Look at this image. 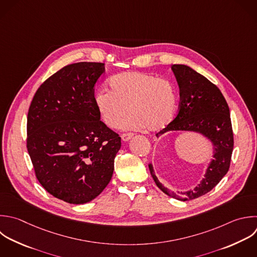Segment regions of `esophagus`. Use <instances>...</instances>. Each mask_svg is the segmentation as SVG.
Here are the masks:
<instances>
[{
    "mask_svg": "<svg viewBox=\"0 0 257 257\" xmlns=\"http://www.w3.org/2000/svg\"><path fill=\"white\" fill-rule=\"evenodd\" d=\"M133 137H134V134H133V133H126V134H122V135H121V139H122V141H124V142H127V141L131 140Z\"/></svg>",
    "mask_w": 257,
    "mask_h": 257,
    "instance_id": "esophagus-1",
    "label": "esophagus"
}]
</instances>
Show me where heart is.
<instances>
[{"label": "heart", "mask_w": 257, "mask_h": 257, "mask_svg": "<svg viewBox=\"0 0 257 257\" xmlns=\"http://www.w3.org/2000/svg\"><path fill=\"white\" fill-rule=\"evenodd\" d=\"M111 90L100 88L95 92L94 102L100 118L115 128L128 111L132 112L124 126L159 131L172 119L177 95L173 84L157 75L130 71L116 74L109 80Z\"/></svg>", "instance_id": "heart-1"}]
</instances>
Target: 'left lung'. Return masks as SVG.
<instances>
[{"label": "left lung", "instance_id": "obj_1", "mask_svg": "<svg viewBox=\"0 0 257 257\" xmlns=\"http://www.w3.org/2000/svg\"><path fill=\"white\" fill-rule=\"evenodd\" d=\"M180 87V103L176 117L156 136L169 131H193L203 134L214 146V156L205 178L193 190L171 192L156 177L153 166L151 175L157 186L168 196L189 201L210 192L227 174L234 146L229 106L220 89L205 76L186 65H172Z\"/></svg>", "mask_w": 257, "mask_h": 257}]
</instances>
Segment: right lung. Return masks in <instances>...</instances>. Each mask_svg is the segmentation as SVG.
Instances as JSON below:
<instances>
[{
  "label": "right lung",
  "instance_id": "1",
  "mask_svg": "<svg viewBox=\"0 0 257 257\" xmlns=\"http://www.w3.org/2000/svg\"><path fill=\"white\" fill-rule=\"evenodd\" d=\"M104 63L77 62L47 78L27 117V149L35 175L55 198L84 204L111 180L120 137L100 120L94 86Z\"/></svg>",
  "mask_w": 257,
  "mask_h": 257
}]
</instances>
